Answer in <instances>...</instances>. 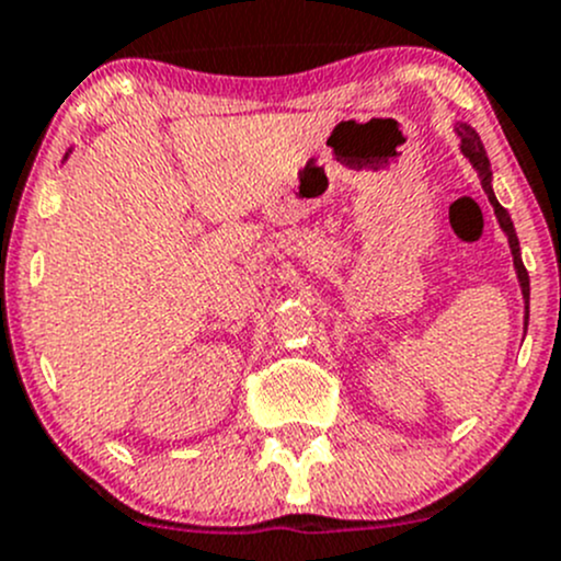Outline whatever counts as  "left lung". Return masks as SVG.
Instances as JSON below:
<instances>
[{"label": "left lung", "mask_w": 561, "mask_h": 561, "mask_svg": "<svg viewBox=\"0 0 561 561\" xmlns=\"http://www.w3.org/2000/svg\"><path fill=\"white\" fill-rule=\"evenodd\" d=\"M455 134H458L460 153H463L466 159H469V164L474 167V170H477V178H480L482 188H485L488 203L493 205V214H496L499 227H502V232H504V236H507L510 254H513V268H515V276H518L520 296H524V336H526V325H529V274H526L524 260H520V243H518V236H515L513 219H510V214H507V210L502 208V205H499L496 194H493V172H491V161H488L485 148H482L480 134H477V130L471 128L469 123H455Z\"/></svg>", "instance_id": "obj_1"}]
</instances>
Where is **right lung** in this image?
Masks as SVG:
<instances>
[{
  "label": "right lung",
  "mask_w": 561,
  "mask_h": 561,
  "mask_svg": "<svg viewBox=\"0 0 561 561\" xmlns=\"http://www.w3.org/2000/svg\"><path fill=\"white\" fill-rule=\"evenodd\" d=\"M65 159H68V156H65Z\"/></svg>",
  "instance_id": "right-lung-1"
}]
</instances>
